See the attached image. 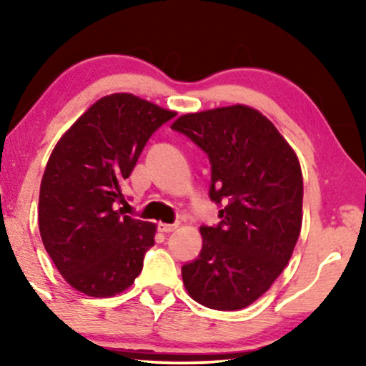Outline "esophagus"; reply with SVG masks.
<instances>
[{
	"mask_svg": "<svg viewBox=\"0 0 366 366\" xmlns=\"http://www.w3.org/2000/svg\"><path fill=\"white\" fill-rule=\"evenodd\" d=\"M178 228V223H173V224H168V223H159L158 224V229L162 233H172L174 229Z\"/></svg>",
	"mask_w": 366,
	"mask_h": 366,
	"instance_id": "obj_1",
	"label": "esophagus"
}]
</instances>
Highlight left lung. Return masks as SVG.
Listing matches in <instances>:
<instances>
[{
    "label": "left lung",
    "mask_w": 366,
    "mask_h": 366,
    "mask_svg": "<svg viewBox=\"0 0 366 366\" xmlns=\"http://www.w3.org/2000/svg\"><path fill=\"white\" fill-rule=\"evenodd\" d=\"M172 129L207 153L208 194L219 207V223L199 228L202 252L182 267L183 283L204 307L242 310L272 287L298 242V158L269 119L243 104L183 114Z\"/></svg>",
    "instance_id": "left-lung-1"
}]
</instances>
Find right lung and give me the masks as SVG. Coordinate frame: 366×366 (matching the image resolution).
<instances>
[{
  "label": "right lung",
  "mask_w": 366,
  "mask_h": 366,
  "mask_svg": "<svg viewBox=\"0 0 366 366\" xmlns=\"http://www.w3.org/2000/svg\"><path fill=\"white\" fill-rule=\"evenodd\" d=\"M173 112L128 93L93 104L54 147L39 188V233L61 277L89 297L122 293L142 273L154 224L118 208L122 183Z\"/></svg>",
  "instance_id": "right-lung-1"
}]
</instances>
